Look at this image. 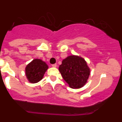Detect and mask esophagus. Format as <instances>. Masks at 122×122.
Returning a JSON list of instances; mask_svg holds the SVG:
<instances>
[{"mask_svg":"<svg viewBox=\"0 0 122 122\" xmlns=\"http://www.w3.org/2000/svg\"><path fill=\"white\" fill-rule=\"evenodd\" d=\"M52 67H57V64H52Z\"/></svg>","mask_w":122,"mask_h":122,"instance_id":"obj_1","label":"esophagus"}]
</instances>
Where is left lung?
I'll return each instance as SVG.
<instances>
[{
    "mask_svg": "<svg viewBox=\"0 0 122 122\" xmlns=\"http://www.w3.org/2000/svg\"><path fill=\"white\" fill-rule=\"evenodd\" d=\"M59 70L66 83L72 89H79L87 83L90 70L84 59L80 56H68L62 60Z\"/></svg>",
    "mask_w": 122,
    "mask_h": 122,
    "instance_id": "obj_1",
    "label": "left lung"
}]
</instances>
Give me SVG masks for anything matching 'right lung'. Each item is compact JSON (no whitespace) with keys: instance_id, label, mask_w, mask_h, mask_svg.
Here are the masks:
<instances>
[{"instance_id":"add662e5","label":"right lung","mask_w":122,"mask_h":122,"mask_svg":"<svg viewBox=\"0 0 122 122\" xmlns=\"http://www.w3.org/2000/svg\"><path fill=\"white\" fill-rule=\"evenodd\" d=\"M48 69V65L46 62L41 59H35L25 67V75L28 81L34 84L41 80Z\"/></svg>"}]
</instances>
